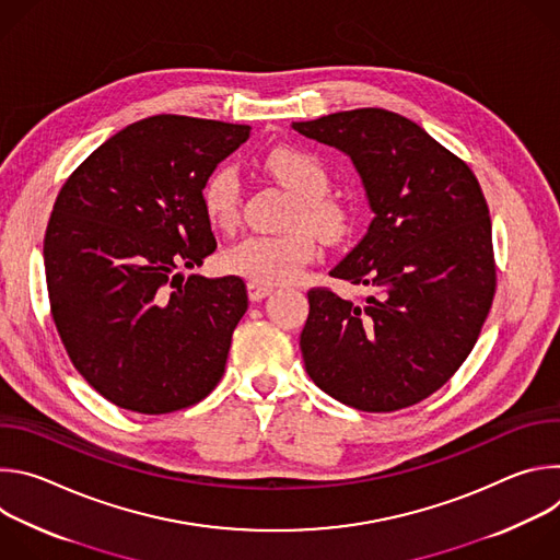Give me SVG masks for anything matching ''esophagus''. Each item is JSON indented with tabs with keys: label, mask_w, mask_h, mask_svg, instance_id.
I'll return each instance as SVG.
<instances>
[{
	"label": "esophagus",
	"mask_w": 560,
	"mask_h": 560,
	"mask_svg": "<svg viewBox=\"0 0 560 560\" xmlns=\"http://www.w3.org/2000/svg\"><path fill=\"white\" fill-rule=\"evenodd\" d=\"M270 292H272V285H264V283H255V281L248 283V296H250L253 301H261V299H266Z\"/></svg>",
	"instance_id": "1"
}]
</instances>
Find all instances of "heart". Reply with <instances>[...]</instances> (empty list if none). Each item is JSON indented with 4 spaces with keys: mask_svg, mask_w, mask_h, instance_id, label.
<instances>
[{
    "mask_svg": "<svg viewBox=\"0 0 560 560\" xmlns=\"http://www.w3.org/2000/svg\"><path fill=\"white\" fill-rule=\"evenodd\" d=\"M264 164L268 173L296 197V206L288 217V225L294 230L238 238L221 255V268L228 275L272 285L292 281L314 255L312 236L296 225H305L324 242H337L350 228V214L339 201L326 197L330 175L322 159L312 152L275 148L266 154ZM201 206L214 228L228 230L236 223L238 208H242V184L234 168L221 166L208 175L201 186Z\"/></svg>",
    "mask_w": 560,
    "mask_h": 560,
    "instance_id": "b5f03b06",
    "label": "heart"
}]
</instances>
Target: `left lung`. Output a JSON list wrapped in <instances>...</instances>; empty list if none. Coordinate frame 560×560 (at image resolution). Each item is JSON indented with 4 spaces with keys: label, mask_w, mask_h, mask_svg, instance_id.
Returning a JSON list of instances; mask_svg holds the SVG:
<instances>
[{
    "label": "left lung",
    "mask_w": 560,
    "mask_h": 560,
    "mask_svg": "<svg viewBox=\"0 0 560 560\" xmlns=\"http://www.w3.org/2000/svg\"><path fill=\"white\" fill-rule=\"evenodd\" d=\"M292 128L352 159L374 219L330 277L363 301L307 292L301 354L310 378L363 412L415 406L460 368L490 312V210L465 162L419 124L357 108Z\"/></svg>",
    "instance_id": "8db88e82"
}]
</instances>
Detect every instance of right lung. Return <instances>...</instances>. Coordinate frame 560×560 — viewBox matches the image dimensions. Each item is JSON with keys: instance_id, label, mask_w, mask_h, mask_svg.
<instances>
[{"instance_id": "1", "label": "right lung", "mask_w": 560, "mask_h": 560, "mask_svg": "<svg viewBox=\"0 0 560 560\" xmlns=\"http://www.w3.org/2000/svg\"><path fill=\"white\" fill-rule=\"evenodd\" d=\"M248 137L250 126L148 117L106 139L57 195L44 236L52 318L72 365L117 408L195 406L225 370L246 283L182 268L214 253L201 186Z\"/></svg>"}]
</instances>
